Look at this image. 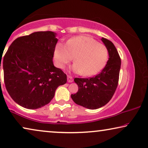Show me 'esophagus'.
Wrapping results in <instances>:
<instances>
[{
  "instance_id": "esophagus-1",
  "label": "esophagus",
  "mask_w": 148,
  "mask_h": 148,
  "mask_svg": "<svg viewBox=\"0 0 148 148\" xmlns=\"http://www.w3.org/2000/svg\"><path fill=\"white\" fill-rule=\"evenodd\" d=\"M67 81H68L69 83H71V82H73V79L71 76L68 75L67 76Z\"/></svg>"
}]
</instances>
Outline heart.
Listing matches in <instances>:
<instances>
[{
    "label": "heart",
    "mask_w": 148,
    "mask_h": 148,
    "mask_svg": "<svg viewBox=\"0 0 148 148\" xmlns=\"http://www.w3.org/2000/svg\"><path fill=\"white\" fill-rule=\"evenodd\" d=\"M75 62L73 70L84 76H92L98 73L108 60V50L104 44L98 43L92 38L84 36H75L66 42L56 44L53 52L55 65L64 67L73 59Z\"/></svg>",
    "instance_id": "obj_1"
}]
</instances>
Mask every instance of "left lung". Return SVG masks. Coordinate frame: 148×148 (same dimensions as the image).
<instances>
[{"label":"left lung","instance_id":"1","mask_svg":"<svg viewBox=\"0 0 148 148\" xmlns=\"http://www.w3.org/2000/svg\"><path fill=\"white\" fill-rule=\"evenodd\" d=\"M108 51L106 65L100 73L93 77L75 78L78 92L71 94L75 103L89 109L104 106L112 98L118 86L121 60L116 47L110 40L102 38Z\"/></svg>","mask_w":148,"mask_h":148}]
</instances>
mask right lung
I'll return each mask as SVG.
<instances>
[{"instance_id":"1","label":"right lung","mask_w":148,"mask_h":148,"mask_svg":"<svg viewBox=\"0 0 148 148\" xmlns=\"http://www.w3.org/2000/svg\"><path fill=\"white\" fill-rule=\"evenodd\" d=\"M55 36L46 31L17 38L2 60L5 88L24 108L37 109L48 104L56 88L66 83V75L52 61L58 41Z\"/></svg>"}]
</instances>
